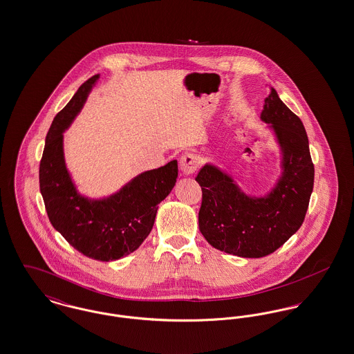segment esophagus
Returning <instances> with one entry per match:
<instances>
[{
    "label": "esophagus",
    "mask_w": 354,
    "mask_h": 354,
    "mask_svg": "<svg viewBox=\"0 0 354 354\" xmlns=\"http://www.w3.org/2000/svg\"><path fill=\"white\" fill-rule=\"evenodd\" d=\"M198 169H199V160L196 155L188 152L180 158V169L185 175H191Z\"/></svg>",
    "instance_id": "obj_1"
}]
</instances>
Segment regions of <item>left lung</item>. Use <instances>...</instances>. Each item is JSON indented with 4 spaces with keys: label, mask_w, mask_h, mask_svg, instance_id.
<instances>
[{
    "label": "left lung",
    "mask_w": 354,
    "mask_h": 354,
    "mask_svg": "<svg viewBox=\"0 0 354 354\" xmlns=\"http://www.w3.org/2000/svg\"><path fill=\"white\" fill-rule=\"evenodd\" d=\"M261 119L270 123L283 150V178L267 198H250L220 169L205 165L195 180L202 187L199 230L216 250L240 257H264L301 227L313 191L315 166L303 122L274 88Z\"/></svg>",
    "instance_id": "1"
}]
</instances>
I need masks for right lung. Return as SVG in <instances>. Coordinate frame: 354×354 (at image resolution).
<instances>
[{
  "mask_svg": "<svg viewBox=\"0 0 354 354\" xmlns=\"http://www.w3.org/2000/svg\"><path fill=\"white\" fill-rule=\"evenodd\" d=\"M97 80L94 75L81 84L53 120L39 163V189L51 225L71 247L90 259L113 261L134 252L151 232L158 204L176 183L178 162L140 174L104 201L91 202L77 194L65 167L62 133Z\"/></svg>",
  "mask_w": 354,
  "mask_h": 354,
  "instance_id": "add662e5",
  "label": "right lung"
}]
</instances>
